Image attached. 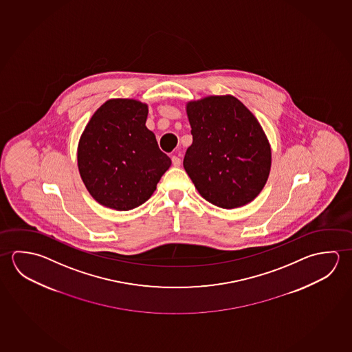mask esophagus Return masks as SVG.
I'll use <instances>...</instances> for the list:
<instances>
[{
  "mask_svg": "<svg viewBox=\"0 0 352 352\" xmlns=\"http://www.w3.org/2000/svg\"><path fill=\"white\" fill-rule=\"evenodd\" d=\"M171 160H173V166L179 167L181 165V159H179V156L173 155L171 157Z\"/></svg>",
  "mask_w": 352,
  "mask_h": 352,
  "instance_id": "1",
  "label": "esophagus"
}]
</instances>
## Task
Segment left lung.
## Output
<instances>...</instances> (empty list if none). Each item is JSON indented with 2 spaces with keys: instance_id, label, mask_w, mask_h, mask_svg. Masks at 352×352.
<instances>
[{
  "instance_id": "obj_1",
  "label": "left lung",
  "mask_w": 352,
  "mask_h": 352,
  "mask_svg": "<svg viewBox=\"0 0 352 352\" xmlns=\"http://www.w3.org/2000/svg\"><path fill=\"white\" fill-rule=\"evenodd\" d=\"M186 112L193 142L184 167L197 191L224 209L254 201L271 170V146L256 117L230 95L190 101Z\"/></svg>"
}]
</instances>
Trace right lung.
I'll return each mask as SVG.
<instances>
[{
  "instance_id": "right-lung-1",
  "label": "right lung",
  "mask_w": 352,
  "mask_h": 352,
  "mask_svg": "<svg viewBox=\"0 0 352 352\" xmlns=\"http://www.w3.org/2000/svg\"><path fill=\"white\" fill-rule=\"evenodd\" d=\"M148 104L112 98L91 117L78 146V173L89 195L116 210L146 202L171 159L145 125Z\"/></svg>"
}]
</instances>
